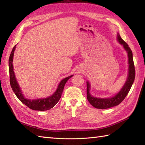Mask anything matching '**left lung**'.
Masks as SVG:
<instances>
[{
  "instance_id": "obj_1",
  "label": "left lung",
  "mask_w": 145,
  "mask_h": 145,
  "mask_svg": "<svg viewBox=\"0 0 145 145\" xmlns=\"http://www.w3.org/2000/svg\"><path fill=\"white\" fill-rule=\"evenodd\" d=\"M118 42L121 44L123 46L125 51L127 52L128 57H129V73L127 81L123 87L122 88L121 91L118 94L115 95L114 97L106 99H101L94 97L92 96L90 94V84L87 81V99L91 104L94 107L98 109H106L111 108L114 106L118 105L119 104L123 101V100L128 94L129 92L131 89L132 85L133 83V81L135 77V66L133 64V54L132 50L129 48L128 44L126 43L124 41L121 39L120 35L118 33Z\"/></svg>"
}]
</instances>
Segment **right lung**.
Here are the masks:
<instances>
[{"instance_id":"obj_1","label":"right lung","mask_w":145,"mask_h":145,"mask_svg":"<svg viewBox=\"0 0 145 145\" xmlns=\"http://www.w3.org/2000/svg\"><path fill=\"white\" fill-rule=\"evenodd\" d=\"M16 45L14 46L12 51V53L10 54L9 60H8V64H9V71H10V82L12 89H13L14 94L16 95V97L19 99L20 101L23 102L24 105L28 106L29 108H31L33 110H37V111H46L50 110L51 108L54 107L57 104V102L59 101L61 95L64 90V88L65 84L67 80L70 78L73 75L68 76L65 78L63 79L61 83L59 84L58 87L56 91L54 92V93L48 97L44 99H40L36 100H31L27 99L24 97L23 94H22L21 89L19 86L16 79L14 75V73L13 71V59L14 55V51L15 50Z\"/></svg>"}]
</instances>
